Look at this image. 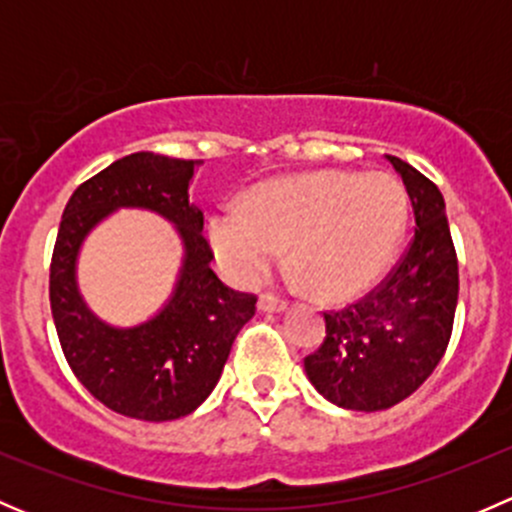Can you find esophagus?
<instances>
[{
	"label": "esophagus",
	"mask_w": 512,
	"mask_h": 512,
	"mask_svg": "<svg viewBox=\"0 0 512 512\" xmlns=\"http://www.w3.org/2000/svg\"><path fill=\"white\" fill-rule=\"evenodd\" d=\"M257 309H260V312L277 314V312H285L287 302H282V299L272 297V294H262V297L257 299Z\"/></svg>",
	"instance_id": "34e87169"
}]
</instances>
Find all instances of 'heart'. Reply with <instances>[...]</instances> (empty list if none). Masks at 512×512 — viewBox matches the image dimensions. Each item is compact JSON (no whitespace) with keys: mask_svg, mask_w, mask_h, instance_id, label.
Returning <instances> with one entry per match:
<instances>
[{"mask_svg":"<svg viewBox=\"0 0 512 512\" xmlns=\"http://www.w3.org/2000/svg\"><path fill=\"white\" fill-rule=\"evenodd\" d=\"M406 230V195L386 173L285 175L255 185L245 205L208 220V245L237 287L255 285L287 247L317 297L342 302L366 292L394 260Z\"/></svg>","mask_w":512,"mask_h":512,"instance_id":"b5f03b06","label":"heart"}]
</instances>
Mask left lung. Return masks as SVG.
Returning <instances> with one entry per match:
<instances>
[{
    "instance_id": "8db88e82",
    "label": "left lung",
    "mask_w": 512,
    "mask_h": 512,
    "mask_svg": "<svg viewBox=\"0 0 512 512\" xmlns=\"http://www.w3.org/2000/svg\"><path fill=\"white\" fill-rule=\"evenodd\" d=\"M414 208V240L379 287L324 312L327 337L304 359L314 389L352 411H384L433 374L451 339L458 260L443 195L414 165L386 156Z\"/></svg>"
}]
</instances>
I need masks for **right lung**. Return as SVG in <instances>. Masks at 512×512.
<instances>
[{
    "label": "right lung",
    "mask_w": 512,
    "mask_h": 512,
    "mask_svg": "<svg viewBox=\"0 0 512 512\" xmlns=\"http://www.w3.org/2000/svg\"><path fill=\"white\" fill-rule=\"evenodd\" d=\"M198 165L148 151L111 163L74 190L51 255V314L71 371L103 406L138 421L193 414L218 384L237 332L255 314V294L225 287L210 270L203 210L188 195ZM121 207L158 212L184 240L174 294L156 318L136 328L98 320L75 282L85 235Z\"/></svg>",
    "instance_id": "obj_1"
}]
</instances>
